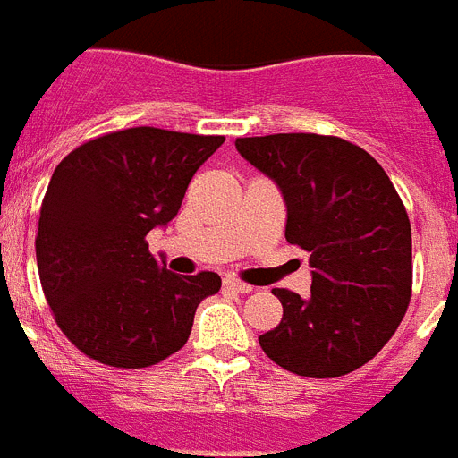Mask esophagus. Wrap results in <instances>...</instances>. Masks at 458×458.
Segmentation results:
<instances>
[{
  "label": "esophagus",
  "instance_id": "esophagus-1",
  "mask_svg": "<svg viewBox=\"0 0 458 458\" xmlns=\"http://www.w3.org/2000/svg\"><path fill=\"white\" fill-rule=\"evenodd\" d=\"M222 284H225V289L236 291V293H250V291H252V286L245 284V282H241V279L232 277V275H229V277H225V282H222Z\"/></svg>",
  "mask_w": 458,
  "mask_h": 458
}]
</instances>
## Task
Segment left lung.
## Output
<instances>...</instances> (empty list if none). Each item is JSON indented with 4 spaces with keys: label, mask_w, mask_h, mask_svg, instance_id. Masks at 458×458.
I'll use <instances>...</instances> for the list:
<instances>
[{
    "label": "left lung",
    "mask_w": 458,
    "mask_h": 458,
    "mask_svg": "<svg viewBox=\"0 0 458 458\" xmlns=\"http://www.w3.org/2000/svg\"><path fill=\"white\" fill-rule=\"evenodd\" d=\"M286 201V241L310 252L311 295L273 289L284 314L259 337L282 369L335 378L367 365L402 323L412 291L411 220L386 169L333 135L238 137Z\"/></svg>",
    "instance_id": "obj_1"
}]
</instances>
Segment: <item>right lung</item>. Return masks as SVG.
Returning <instances> with one entry per match:
<instances>
[{"mask_svg": "<svg viewBox=\"0 0 458 458\" xmlns=\"http://www.w3.org/2000/svg\"><path fill=\"white\" fill-rule=\"evenodd\" d=\"M222 135L151 125L107 132L68 153L40 204L36 264L56 326L84 355L141 369L183 349L217 273L176 275L147 233L179 213Z\"/></svg>", "mask_w": 458, "mask_h": 458, "instance_id": "obj_1", "label": "right lung"}]
</instances>
